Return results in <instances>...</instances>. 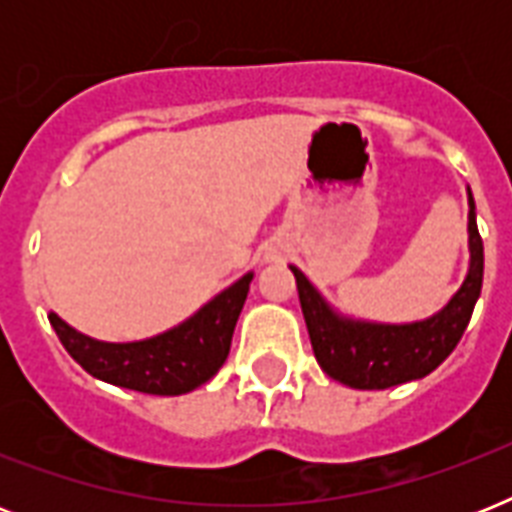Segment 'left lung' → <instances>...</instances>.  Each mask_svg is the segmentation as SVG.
<instances>
[{
    "mask_svg": "<svg viewBox=\"0 0 512 512\" xmlns=\"http://www.w3.org/2000/svg\"><path fill=\"white\" fill-rule=\"evenodd\" d=\"M470 268L444 311L414 324H366L332 313L303 273L292 268L305 327L316 361L332 380L356 390H385L420 380L444 361L468 329L484 284V241L476 225V201L470 196Z\"/></svg>",
    "mask_w": 512,
    "mask_h": 512,
    "instance_id": "8db88e82",
    "label": "left lung"
}]
</instances>
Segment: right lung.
<instances>
[{"label":"right lung","mask_w":512,"mask_h":512,"mask_svg":"<svg viewBox=\"0 0 512 512\" xmlns=\"http://www.w3.org/2000/svg\"><path fill=\"white\" fill-rule=\"evenodd\" d=\"M249 281L252 273L209 300L180 327L151 340L100 342L71 329L55 313L47 319L68 356L92 377L151 396H180L212 380L225 364Z\"/></svg>","instance_id":"1"}]
</instances>
